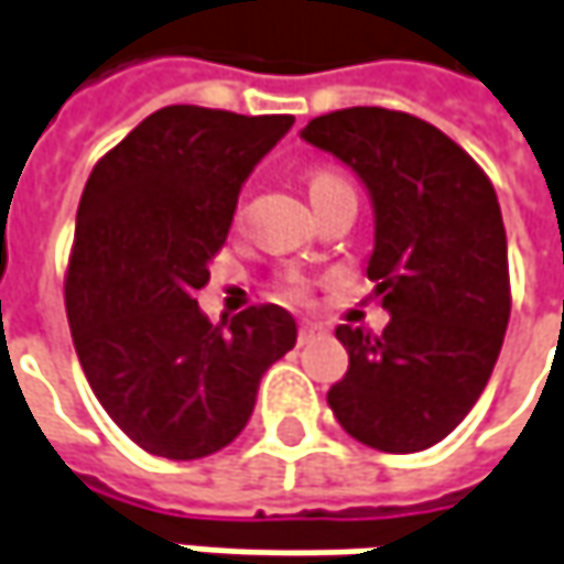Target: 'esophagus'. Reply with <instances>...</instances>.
Returning <instances> with one entry per match:
<instances>
[{"instance_id":"obj_1","label":"esophagus","mask_w":564,"mask_h":564,"mask_svg":"<svg viewBox=\"0 0 564 564\" xmlns=\"http://www.w3.org/2000/svg\"><path fill=\"white\" fill-rule=\"evenodd\" d=\"M318 332H322V325H315V322H300L296 341H300V345H306V341H313Z\"/></svg>"}]
</instances>
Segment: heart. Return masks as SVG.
Wrapping results in <instances>:
<instances>
[{"label": "heart", "mask_w": 564, "mask_h": 564, "mask_svg": "<svg viewBox=\"0 0 564 564\" xmlns=\"http://www.w3.org/2000/svg\"><path fill=\"white\" fill-rule=\"evenodd\" d=\"M335 184H345V178L335 169H315L313 175H310V197L335 187ZM278 290H281V296L286 303H306L310 300V278L300 274V271H286L281 283H278Z\"/></svg>", "instance_id": "b5f03b06"}]
</instances>
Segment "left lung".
<instances>
[{
    "label": "left lung",
    "mask_w": 564,
    "mask_h": 564,
    "mask_svg": "<svg viewBox=\"0 0 564 564\" xmlns=\"http://www.w3.org/2000/svg\"><path fill=\"white\" fill-rule=\"evenodd\" d=\"M303 137L367 184L377 210L367 278L392 313L382 335L335 332L348 373L328 405L367 447H434L476 405L511 318L498 194L469 152L405 111L345 108L313 117Z\"/></svg>",
    "instance_id": "obj_1"
}]
</instances>
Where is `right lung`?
<instances>
[{"instance_id": "add662e5", "label": "right lung", "mask_w": 564, "mask_h": 564, "mask_svg": "<svg viewBox=\"0 0 564 564\" xmlns=\"http://www.w3.org/2000/svg\"><path fill=\"white\" fill-rule=\"evenodd\" d=\"M290 127V115L169 105L85 182L66 264L73 345L105 412L152 456L200 459L232 444L264 370L296 345L281 306L214 325L194 300L242 182Z\"/></svg>"}]
</instances>
